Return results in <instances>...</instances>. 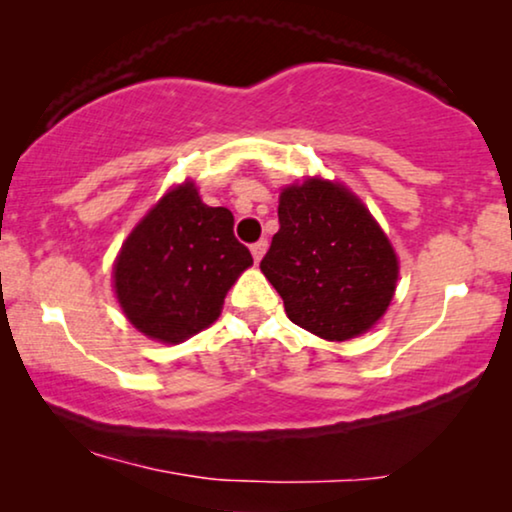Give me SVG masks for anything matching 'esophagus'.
<instances>
[{
    "label": "esophagus",
    "instance_id": "1",
    "mask_svg": "<svg viewBox=\"0 0 512 512\" xmlns=\"http://www.w3.org/2000/svg\"><path fill=\"white\" fill-rule=\"evenodd\" d=\"M265 251H268V240H258L251 244V256H254V261L258 263L263 258Z\"/></svg>",
    "mask_w": 512,
    "mask_h": 512
}]
</instances>
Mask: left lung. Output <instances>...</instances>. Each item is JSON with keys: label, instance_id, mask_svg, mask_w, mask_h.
<instances>
[{"label": "left lung", "instance_id": "8db88e82", "mask_svg": "<svg viewBox=\"0 0 512 512\" xmlns=\"http://www.w3.org/2000/svg\"><path fill=\"white\" fill-rule=\"evenodd\" d=\"M277 216L261 270L286 317L335 342L373 328L394 298L398 258L366 205L345 186L307 179L284 188Z\"/></svg>", "mask_w": 512, "mask_h": 512}]
</instances>
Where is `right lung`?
<instances>
[{
  "label": "right lung",
  "instance_id": "right-lung-1",
  "mask_svg": "<svg viewBox=\"0 0 512 512\" xmlns=\"http://www.w3.org/2000/svg\"><path fill=\"white\" fill-rule=\"evenodd\" d=\"M233 214L200 200L193 181L174 186L137 223L114 263V289L130 324L177 345L219 319L223 298L254 263Z\"/></svg>",
  "mask_w": 512,
  "mask_h": 512
}]
</instances>
